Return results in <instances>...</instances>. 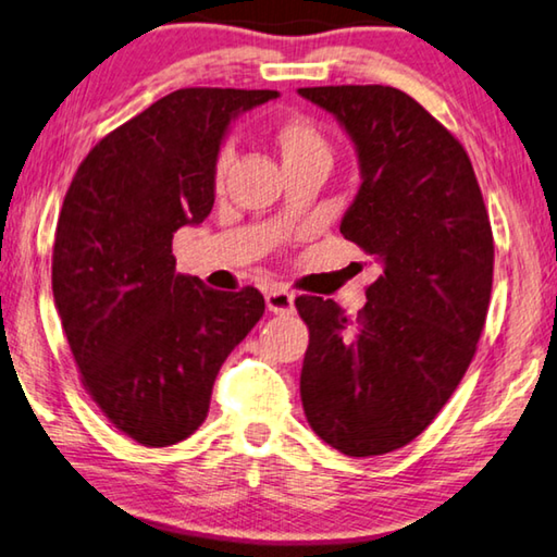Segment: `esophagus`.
I'll return each instance as SVG.
<instances>
[{"label": "esophagus", "instance_id": "34e87169", "mask_svg": "<svg viewBox=\"0 0 557 557\" xmlns=\"http://www.w3.org/2000/svg\"><path fill=\"white\" fill-rule=\"evenodd\" d=\"M267 306L271 313H294V294L286 288H269L267 290Z\"/></svg>", "mask_w": 557, "mask_h": 557}]
</instances>
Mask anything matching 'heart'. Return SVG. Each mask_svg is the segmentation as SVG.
Masks as SVG:
<instances>
[{
    "label": "heart",
    "mask_w": 557,
    "mask_h": 557,
    "mask_svg": "<svg viewBox=\"0 0 557 557\" xmlns=\"http://www.w3.org/2000/svg\"><path fill=\"white\" fill-rule=\"evenodd\" d=\"M273 145L281 152V160L286 165H308V162H321L327 165L331 148H327L325 135L321 133L311 117L288 115L273 127ZM226 168H230V154H222L216 162V182H222Z\"/></svg>",
    "instance_id": "b5f03b06"
}]
</instances>
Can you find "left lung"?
<instances>
[{
  "mask_svg": "<svg viewBox=\"0 0 557 557\" xmlns=\"http://www.w3.org/2000/svg\"><path fill=\"white\" fill-rule=\"evenodd\" d=\"M298 94L333 113L358 152L360 189L345 239L382 273L348 318L298 296L311 341L300 399L311 430L348 457H377L422 434L467 372L494 284V234L461 143L392 86Z\"/></svg>",
  "mask_w": 557,
  "mask_h": 557,
  "instance_id": "left-lung-1",
  "label": "left lung"
}]
</instances>
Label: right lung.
Here are the masks:
<instances>
[{
  "mask_svg": "<svg viewBox=\"0 0 557 557\" xmlns=\"http://www.w3.org/2000/svg\"><path fill=\"white\" fill-rule=\"evenodd\" d=\"M276 90L180 88L81 162L53 239L51 286L81 382L115 430L170 446L205 422L216 372L263 296L175 271L172 239L214 205L230 123Z\"/></svg>",
  "mask_w": 557,
  "mask_h": 557,
  "instance_id": "right-lung-1",
  "label": "right lung"
}]
</instances>
